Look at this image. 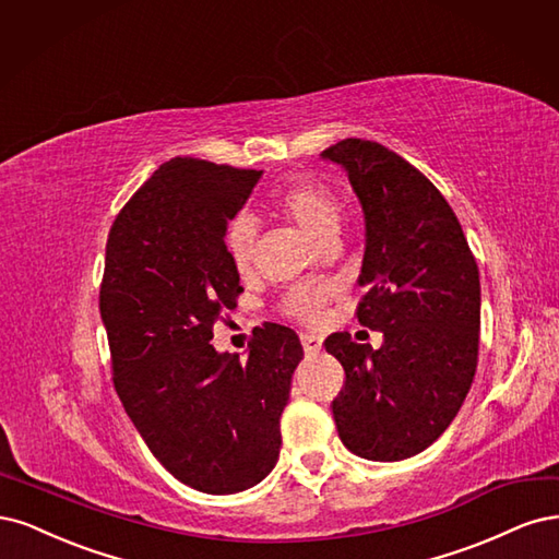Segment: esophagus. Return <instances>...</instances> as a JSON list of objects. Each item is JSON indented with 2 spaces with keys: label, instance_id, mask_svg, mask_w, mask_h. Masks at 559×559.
Returning <instances> with one entry per match:
<instances>
[{
  "label": "esophagus",
  "instance_id": "34e87169",
  "mask_svg": "<svg viewBox=\"0 0 559 559\" xmlns=\"http://www.w3.org/2000/svg\"><path fill=\"white\" fill-rule=\"evenodd\" d=\"M301 346L306 355H318L322 350V338L316 334H301Z\"/></svg>",
  "mask_w": 559,
  "mask_h": 559
}]
</instances>
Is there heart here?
Here are the masks:
<instances>
[{"mask_svg":"<svg viewBox=\"0 0 559 559\" xmlns=\"http://www.w3.org/2000/svg\"><path fill=\"white\" fill-rule=\"evenodd\" d=\"M281 211L297 223L306 234L318 241L334 239L341 221H344V204L338 194L320 183H301L278 197ZM258 225L246 213L234 215L225 231V250L237 272L246 274L255 262ZM334 297V287L328 283H299L283 297V311L304 322V325H318L325 318V309Z\"/></svg>","mask_w":559,"mask_h":559,"instance_id":"1","label":"heart"}]
</instances>
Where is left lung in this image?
<instances>
[{"label":"left lung","instance_id":"1","mask_svg":"<svg viewBox=\"0 0 559 559\" xmlns=\"http://www.w3.org/2000/svg\"><path fill=\"white\" fill-rule=\"evenodd\" d=\"M344 165L367 223L359 325L383 346L325 338L346 371L332 402L350 453L397 462L423 453L453 423L478 365L480 281L457 215L425 174L376 141L322 151Z\"/></svg>","mask_w":559,"mask_h":559}]
</instances>
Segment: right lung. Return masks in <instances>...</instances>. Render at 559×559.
<instances>
[{"label":"right lung","mask_w":559,"mask_h":559,"mask_svg":"<svg viewBox=\"0 0 559 559\" xmlns=\"http://www.w3.org/2000/svg\"><path fill=\"white\" fill-rule=\"evenodd\" d=\"M260 176L174 157L120 209L106 241L99 313L118 400L157 462L209 495L248 490L274 469L304 357L276 322L253 332L246 359L211 344L243 293L225 231Z\"/></svg>","instance_id":"add662e5"}]
</instances>
